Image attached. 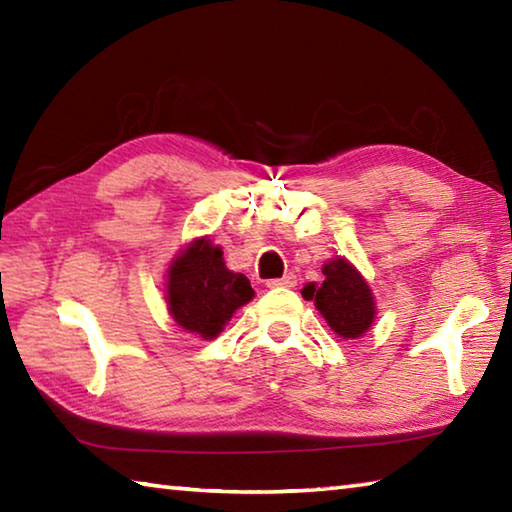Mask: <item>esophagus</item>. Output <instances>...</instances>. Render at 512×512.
<instances>
[{
	"instance_id": "34e87169",
	"label": "esophagus",
	"mask_w": 512,
	"mask_h": 512,
	"mask_svg": "<svg viewBox=\"0 0 512 512\" xmlns=\"http://www.w3.org/2000/svg\"><path fill=\"white\" fill-rule=\"evenodd\" d=\"M266 287H268V289H280V287L291 289V287H296V275L287 273L284 277H280V280H268Z\"/></svg>"
}]
</instances>
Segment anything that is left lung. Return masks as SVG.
I'll return each instance as SVG.
<instances>
[{
    "mask_svg": "<svg viewBox=\"0 0 512 512\" xmlns=\"http://www.w3.org/2000/svg\"><path fill=\"white\" fill-rule=\"evenodd\" d=\"M323 284H305L302 298L314 300L320 316L336 336L359 339L375 323V296L357 266L345 257H332L323 266Z\"/></svg>",
    "mask_w": 512,
    "mask_h": 512,
    "instance_id": "8db88e82",
    "label": "left lung"
}]
</instances>
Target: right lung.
Here are the masks:
<instances>
[{
	"instance_id": "1",
	"label": "right lung",
	"mask_w": 512,
	"mask_h": 512,
	"mask_svg": "<svg viewBox=\"0 0 512 512\" xmlns=\"http://www.w3.org/2000/svg\"><path fill=\"white\" fill-rule=\"evenodd\" d=\"M253 296L248 277L225 266L221 246L212 244L210 237L189 241L171 259L167 271L169 316L198 339H216L232 314Z\"/></svg>"
}]
</instances>
